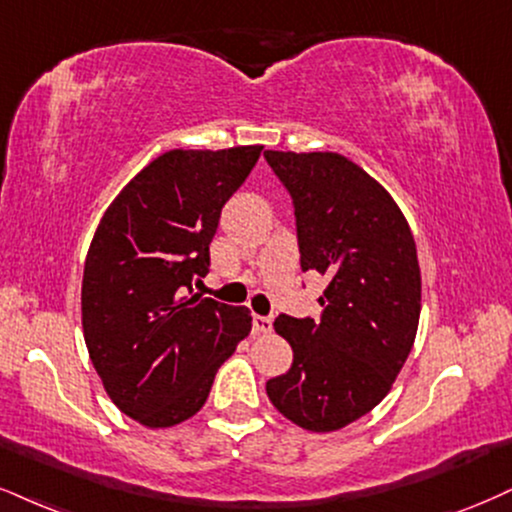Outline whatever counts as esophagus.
Wrapping results in <instances>:
<instances>
[{"mask_svg": "<svg viewBox=\"0 0 512 512\" xmlns=\"http://www.w3.org/2000/svg\"><path fill=\"white\" fill-rule=\"evenodd\" d=\"M273 332V318L268 315H254V334Z\"/></svg>", "mask_w": 512, "mask_h": 512, "instance_id": "obj_1", "label": "esophagus"}]
</instances>
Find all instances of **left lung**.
I'll list each match as a JSON object with an SVG mask.
<instances>
[{"label": "left lung", "instance_id": "8db88e82", "mask_svg": "<svg viewBox=\"0 0 512 512\" xmlns=\"http://www.w3.org/2000/svg\"><path fill=\"white\" fill-rule=\"evenodd\" d=\"M263 156L292 197L301 270L330 277L318 323L275 320L294 361L268 380V399L308 432L342 430L389 394L413 349L422 292L413 232L387 189L346 156Z\"/></svg>", "mask_w": 512, "mask_h": 512}]
</instances>
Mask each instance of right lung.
I'll return each mask as SVG.
<instances>
[{"label": "right lung", "instance_id": "add662e5", "mask_svg": "<svg viewBox=\"0 0 512 512\" xmlns=\"http://www.w3.org/2000/svg\"><path fill=\"white\" fill-rule=\"evenodd\" d=\"M261 149L166 151L123 187L94 232L82 275L87 351L111 401L151 430L192 418L251 332L249 308L201 299L192 287L211 266L220 211Z\"/></svg>", "mask_w": 512, "mask_h": 512}]
</instances>
